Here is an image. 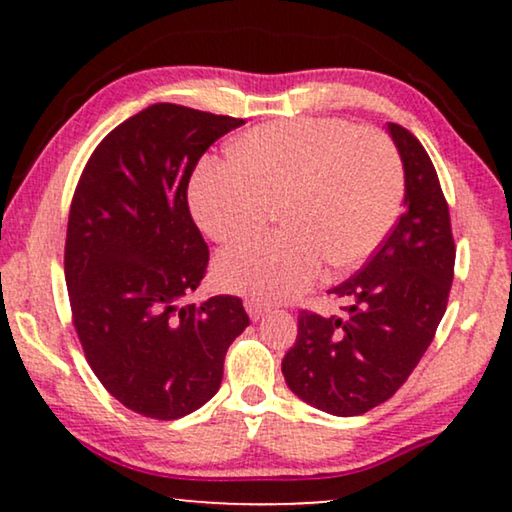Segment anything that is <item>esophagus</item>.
Segmentation results:
<instances>
[{"label": "esophagus", "mask_w": 512, "mask_h": 512, "mask_svg": "<svg viewBox=\"0 0 512 512\" xmlns=\"http://www.w3.org/2000/svg\"><path fill=\"white\" fill-rule=\"evenodd\" d=\"M244 310H247L251 321H258L270 312V307L265 303H258V300H247V303H244Z\"/></svg>", "instance_id": "1"}]
</instances>
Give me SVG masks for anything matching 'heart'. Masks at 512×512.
Returning <instances> with one entry per match:
<instances>
[{
	"label": "heart",
	"mask_w": 512,
	"mask_h": 512,
	"mask_svg": "<svg viewBox=\"0 0 512 512\" xmlns=\"http://www.w3.org/2000/svg\"><path fill=\"white\" fill-rule=\"evenodd\" d=\"M238 163L207 160L193 174L191 209L221 244L263 233L282 212L286 233L219 256L223 289L263 303L298 296L333 270L361 265L394 226L403 170L389 139L340 118L261 125L233 144Z\"/></svg>",
	"instance_id": "1"
}]
</instances>
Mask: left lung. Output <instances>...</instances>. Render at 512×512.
Segmentation results:
<instances>
[{
    "label": "left lung",
    "mask_w": 512,
    "mask_h": 512,
    "mask_svg": "<svg viewBox=\"0 0 512 512\" xmlns=\"http://www.w3.org/2000/svg\"><path fill=\"white\" fill-rule=\"evenodd\" d=\"M405 172V212L370 261L333 286L342 317L298 314L284 380L305 403L354 417L389 401L429 349L454 277L450 209L419 139L387 123Z\"/></svg>",
    "instance_id": "1"
}]
</instances>
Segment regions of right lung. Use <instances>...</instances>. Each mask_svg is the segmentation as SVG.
<instances>
[{"mask_svg":"<svg viewBox=\"0 0 512 512\" xmlns=\"http://www.w3.org/2000/svg\"><path fill=\"white\" fill-rule=\"evenodd\" d=\"M242 123L151 104L97 144L74 191L65 242L74 328L97 380L137 415L170 422L205 405L249 326L237 296L186 303L209 263L188 181Z\"/></svg>","mask_w":512,"mask_h":512,"instance_id":"add662e5","label":"right lung"}]
</instances>
